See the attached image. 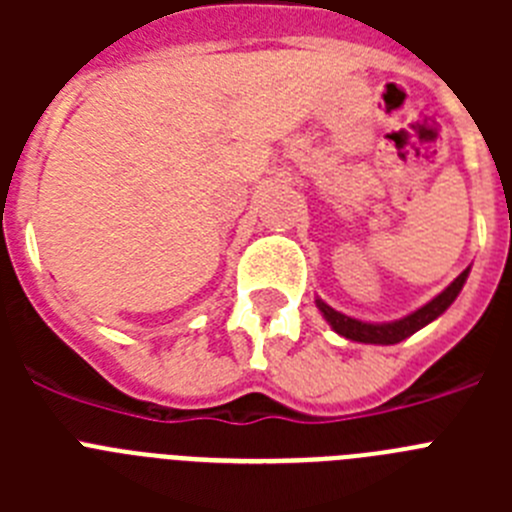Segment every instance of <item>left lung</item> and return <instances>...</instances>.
Segmentation results:
<instances>
[{"instance_id": "8db88e82", "label": "left lung", "mask_w": 512, "mask_h": 512, "mask_svg": "<svg viewBox=\"0 0 512 512\" xmlns=\"http://www.w3.org/2000/svg\"><path fill=\"white\" fill-rule=\"evenodd\" d=\"M469 277V269H464L449 287L443 289L441 295L433 297L431 302H425L423 307H418L415 312L405 315L400 320H392V323H364V320H356V318H348L343 312L333 310L330 305H325L323 300H315L318 310L323 312V318L328 320L330 328L336 330L338 336L348 338V341H359V343H379V346H392V343H400L405 341L408 336L418 333L420 328H425L428 323L443 315V312L449 310L451 302L459 297L461 287L467 282Z\"/></svg>"}]
</instances>
